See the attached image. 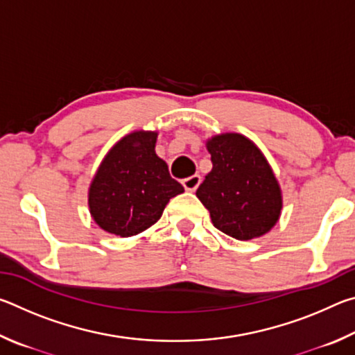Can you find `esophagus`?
<instances>
[{
  "mask_svg": "<svg viewBox=\"0 0 355 355\" xmlns=\"http://www.w3.org/2000/svg\"><path fill=\"white\" fill-rule=\"evenodd\" d=\"M200 182H202V177L197 175V173H196V175H191L188 178H184L182 183H183L186 191H196L197 188H199Z\"/></svg>",
  "mask_w": 355,
  "mask_h": 355,
  "instance_id": "1",
  "label": "esophagus"
}]
</instances>
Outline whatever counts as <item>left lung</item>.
Segmentation results:
<instances>
[{
    "instance_id": "8db88e82",
    "label": "left lung",
    "mask_w": 355,
    "mask_h": 355,
    "mask_svg": "<svg viewBox=\"0 0 355 355\" xmlns=\"http://www.w3.org/2000/svg\"><path fill=\"white\" fill-rule=\"evenodd\" d=\"M213 169L196 196L213 225L239 241L261 236L277 222L282 196L263 153L248 137L235 133L208 141Z\"/></svg>"
}]
</instances>
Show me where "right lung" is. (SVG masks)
Masks as SVG:
<instances>
[{
	"mask_svg": "<svg viewBox=\"0 0 355 355\" xmlns=\"http://www.w3.org/2000/svg\"><path fill=\"white\" fill-rule=\"evenodd\" d=\"M156 136L148 131L125 136L101 163L89 189V208L103 230L122 238L137 235L184 191L156 156Z\"/></svg>",
	"mask_w": 355,
	"mask_h": 355,
	"instance_id": "1",
	"label": "right lung"
}]
</instances>
